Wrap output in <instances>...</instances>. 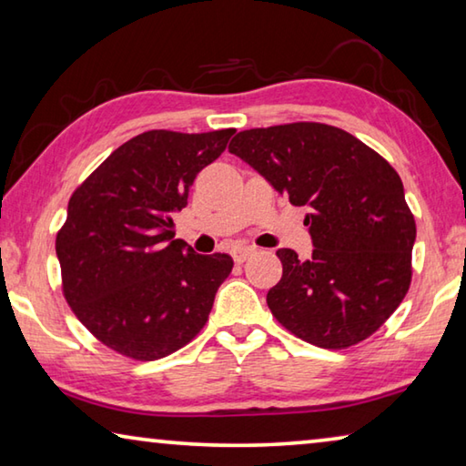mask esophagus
Listing matches in <instances>:
<instances>
[{
    "label": "esophagus",
    "mask_w": 466,
    "mask_h": 466,
    "mask_svg": "<svg viewBox=\"0 0 466 466\" xmlns=\"http://www.w3.org/2000/svg\"><path fill=\"white\" fill-rule=\"evenodd\" d=\"M252 252H255V247H234L232 257H234L236 263H244L252 255Z\"/></svg>",
    "instance_id": "1"
}]
</instances>
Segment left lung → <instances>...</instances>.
Here are the masks:
<instances>
[{
	"label": "left lung",
	"instance_id": "left-lung-1",
	"mask_svg": "<svg viewBox=\"0 0 466 466\" xmlns=\"http://www.w3.org/2000/svg\"><path fill=\"white\" fill-rule=\"evenodd\" d=\"M238 156L291 205H304L312 257L279 248L283 275L267 294L289 333L345 350L380 329L411 286L415 219L400 177L364 141L333 125L289 123L236 136Z\"/></svg>",
	"mask_w": 466,
	"mask_h": 466
}]
</instances>
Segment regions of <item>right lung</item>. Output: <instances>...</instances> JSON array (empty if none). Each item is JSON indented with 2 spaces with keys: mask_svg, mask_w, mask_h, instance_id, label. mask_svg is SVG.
<instances>
[{
  "mask_svg": "<svg viewBox=\"0 0 466 466\" xmlns=\"http://www.w3.org/2000/svg\"><path fill=\"white\" fill-rule=\"evenodd\" d=\"M236 129L146 131L125 141L67 205L55 250L63 296L110 350L139 361L167 358L203 329L230 255H197L175 240L172 214L195 177Z\"/></svg>",
  "mask_w": 466,
  "mask_h": 466,
  "instance_id": "right-lung-1",
  "label": "right lung"
}]
</instances>
